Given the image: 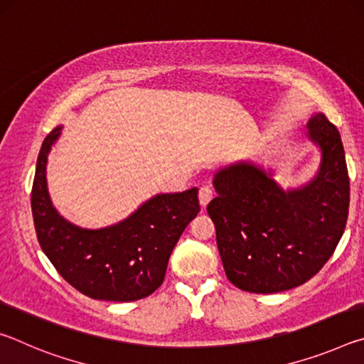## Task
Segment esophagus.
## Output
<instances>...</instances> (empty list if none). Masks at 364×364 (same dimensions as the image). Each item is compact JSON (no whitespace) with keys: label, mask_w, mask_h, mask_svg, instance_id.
Returning a JSON list of instances; mask_svg holds the SVG:
<instances>
[{"label":"esophagus","mask_w":364,"mask_h":364,"mask_svg":"<svg viewBox=\"0 0 364 364\" xmlns=\"http://www.w3.org/2000/svg\"><path fill=\"white\" fill-rule=\"evenodd\" d=\"M212 197H213V191L210 186H202L199 189V202L202 207H205L208 202L212 200Z\"/></svg>","instance_id":"obj_1"}]
</instances>
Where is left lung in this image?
Wrapping results in <instances>:
<instances>
[{
	"label": "left lung",
	"instance_id": "1",
	"mask_svg": "<svg viewBox=\"0 0 364 364\" xmlns=\"http://www.w3.org/2000/svg\"><path fill=\"white\" fill-rule=\"evenodd\" d=\"M321 149L316 176L282 189L271 171L250 162L221 168L207 212L217 230L226 278L245 292L274 294L311 279L345 231L350 180L341 134L324 114L306 123Z\"/></svg>",
	"mask_w": 364,
	"mask_h": 364
}]
</instances>
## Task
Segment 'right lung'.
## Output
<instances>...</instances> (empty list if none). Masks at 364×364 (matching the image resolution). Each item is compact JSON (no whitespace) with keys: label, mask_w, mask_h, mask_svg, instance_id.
I'll use <instances>...</instances> for the list:
<instances>
[{"label":"right lung","mask_w":364,"mask_h":364,"mask_svg":"<svg viewBox=\"0 0 364 364\" xmlns=\"http://www.w3.org/2000/svg\"><path fill=\"white\" fill-rule=\"evenodd\" d=\"M60 130L56 127L43 141L32 188L33 223L43 252L72 287L91 299L147 297L164 282L171 250L200 210L197 188L157 194L120 223L83 230L60 217L48 194V154Z\"/></svg>","instance_id":"obj_1"}]
</instances>
